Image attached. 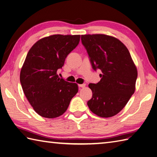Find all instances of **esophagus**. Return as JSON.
Wrapping results in <instances>:
<instances>
[{
    "mask_svg": "<svg viewBox=\"0 0 157 157\" xmlns=\"http://www.w3.org/2000/svg\"><path fill=\"white\" fill-rule=\"evenodd\" d=\"M78 86L79 88H84L86 86V84H79Z\"/></svg>",
    "mask_w": 157,
    "mask_h": 157,
    "instance_id": "esophagus-1",
    "label": "esophagus"
}]
</instances>
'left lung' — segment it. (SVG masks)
<instances>
[{
  "instance_id": "8db88e82",
  "label": "left lung",
  "mask_w": 157,
  "mask_h": 157,
  "mask_svg": "<svg viewBox=\"0 0 157 157\" xmlns=\"http://www.w3.org/2000/svg\"><path fill=\"white\" fill-rule=\"evenodd\" d=\"M92 68L101 69V79L90 84L92 97L87 104L101 117H111L124 108L135 92L138 71L126 46L117 38L105 34L82 35Z\"/></svg>"
}]
</instances>
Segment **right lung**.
<instances>
[{"label": "right lung", "mask_w": 157, "mask_h": 157, "mask_svg": "<svg viewBox=\"0 0 157 157\" xmlns=\"http://www.w3.org/2000/svg\"><path fill=\"white\" fill-rule=\"evenodd\" d=\"M79 40L80 35L50 36L36 42L26 56L20 82L33 109L43 117L63 115L78 92L77 84L59 78L56 73Z\"/></svg>", "instance_id": "obj_1"}]
</instances>
